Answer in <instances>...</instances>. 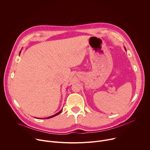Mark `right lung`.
Instances as JSON below:
<instances>
[{"label": "right lung", "instance_id": "1", "mask_svg": "<svg viewBox=\"0 0 150 150\" xmlns=\"http://www.w3.org/2000/svg\"><path fill=\"white\" fill-rule=\"evenodd\" d=\"M62 112V110H60V112H58V113H56V114H55V115H53V116H50V117H47V119H49V118H51V117H54V116H57V115H59V113H60V112Z\"/></svg>", "mask_w": 150, "mask_h": 150}]
</instances>
